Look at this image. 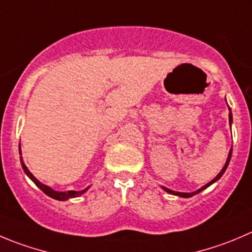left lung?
<instances>
[{
  "label": "left lung",
  "instance_id": "8db88e82",
  "mask_svg": "<svg viewBox=\"0 0 252 252\" xmlns=\"http://www.w3.org/2000/svg\"><path fill=\"white\" fill-rule=\"evenodd\" d=\"M229 110H230V107H229ZM229 122H230V125H231V122H232V115H231V110H230V112H229ZM231 153H232V150H231V148H230V151H229V155H227V159H226V162H225V166L222 167V169H221V171H220V173L218 174V176L215 177V178L213 179V181H210L209 183H208V184H205L204 187H202V188H200V189H198V190H196V191H193V193H182V191H174V190H171V189L166 188V187H162V188H163V190H166L167 193H169V194H173V195H178V196H182V198H189V196H193V195H195V194L200 193V191H202V190H204L205 188H208V187H209V186H212L213 183H215V182H217L218 179H220V178H221V176H222V174H224V172L226 171L227 166H229V162H230V159H231Z\"/></svg>",
  "mask_w": 252,
  "mask_h": 252
}]
</instances>
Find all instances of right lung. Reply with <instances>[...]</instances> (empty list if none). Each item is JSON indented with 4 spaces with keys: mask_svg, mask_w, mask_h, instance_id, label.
I'll list each match as a JSON object with an SVG mask.
<instances>
[{
    "mask_svg": "<svg viewBox=\"0 0 252 252\" xmlns=\"http://www.w3.org/2000/svg\"><path fill=\"white\" fill-rule=\"evenodd\" d=\"M20 155H21V164H22V168H23V171H25V173L27 174V176L30 177L31 179H32L33 183H34L35 186H37L38 188H39L40 190L43 191V193H45L48 196H50V198H53V199H57V200H68V199H70V198H76V196L81 195V194H84V193H85V191L89 189V187H88V188H85V189H84V190H80V191H76V190L57 191V190H54V189H52V188H50V187H48V186H45V184L40 183V182L38 181V179L35 178V177L33 176L32 173H31L30 169L27 168V166H26L25 162H23V159H22V152H21V145H20Z\"/></svg>",
    "mask_w": 252,
    "mask_h": 252,
    "instance_id": "1",
    "label": "right lung"
}]
</instances>
